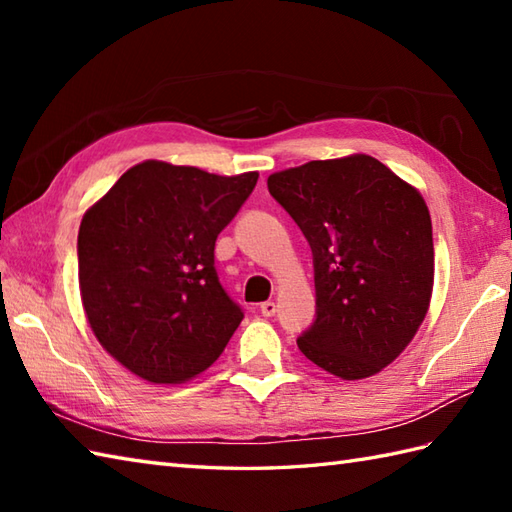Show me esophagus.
Returning <instances> with one entry per match:
<instances>
[{"mask_svg":"<svg viewBox=\"0 0 512 512\" xmlns=\"http://www.w3.org/2000/svg\"><path fill=\"white\" fill-rule=\"evenodd\" d=\"M259 312H262L264 317H275V312H277L275 301H264L262 306H259Z\"/></svg>","mask_w":512,"mask_h":512,"instance_id":"1","label":"esophagus"}]
</instances>
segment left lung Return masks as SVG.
<instances>
[{"instance_id": "obj_1", "label": "left lung", "mask_w": 512, "mask_h": 512, "mask_svg": "<svg viewBox=\"0 0 512 512\" xmlns=\"http://www.w3.org/2000/svg\"><path fill=\"white\" fill-rule=\"evenodd\" d=\"M268 191L312 248L317 319L299 350L343 380L378 374L429 310L433 235L422 195L365 154L277 171Z\"/></svg>"}]
</instances>
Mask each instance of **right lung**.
Returning <instances> with one entry per match:
<instances>
[{
  "mask_svg": "<svg viewBox=\"0 0 512 512\" xmlns=\"http://www.w3.org/2000/svg\"><path fill=\"white\" fill-rule=\"evenodd\" d=\"M259 173L215 176L145 160L85 211L79 288L107 354L156 385L211 367L244 312L215 273V239Z\"/></svg>",
  "mask_w": 512,
  "mask_h": 512,
  "instance_id": "1",
  "label": "right lung"
}]
</instances>
